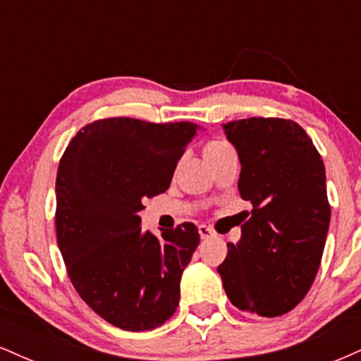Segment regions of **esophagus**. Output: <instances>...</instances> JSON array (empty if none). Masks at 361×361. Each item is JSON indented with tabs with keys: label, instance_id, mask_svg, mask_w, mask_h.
Instances as JSON below:
<instances>
[{
	"label": "esophagus",
	"instance_id": "obj_1",
	"mask_svg": "<svg viewBox=\"0 0 361 361\" xmlns=\"http://www.w3.org/2000/svg\"><path fill=\"white\" fill-rule=\"evenodd\" d=\"M198 234H200L202 239H209V238H212L215 233H214V229H210L209 226H205V224H200V226H198Z\"/></svg>",
	"mask_w": 361,
	"mask_h": 361
}]
</instances>
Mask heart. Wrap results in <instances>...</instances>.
Returning <instances> with one entry per match:
<instances>
[{
	"mask_svg": "<svg viewBox=\"0 0 361 361\" xmlns=\"http://www.w3.org/2000/svg\"><path fill=\"white\" fill-rule=\"evenodd\" d=\"M222 146H226V142H210V144H207V147H205V152H207V151H212V149L222 147Z\"/></svg>",
	"mask_w": 361,
	"mask_h": 361,
	"instance_id": "heart-1",
	"label": "heart"
}]
</instances>
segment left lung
<instances>
[{"mask_svg":"<svg viewBox=\"0 0 361 361\" xmlns=\"http://www.w3.org/2000/svg\"><path fill=\"white\" fill-rule=\"evenodd\" d=\"M241 161V241L227 243L217 271L238 309L275 317L307 295L316 279L331 205L326 169L312 139L287 118L251 117L224 123Z\"/></svg>","mask_w":361,"mask_h":361,"instance_id":"obj_1","label":"left lung"}]
</instances>
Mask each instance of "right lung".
<instances>
[{
	"label": "right lung",
	"instance_id": "obj_1",
	"mask_svg": "<svg viewBox=\"0 0 361 361\" xmlns=\"http://www.w3.org/2000/svg\"><path fill=\"white\" fill-rule=\"evenodd\" d=\"M197 130L192 122L102 118L61 157L57 246L81 299L120 329H154L180 304L181 273L200 243L197 226L183 222L157 238L140 229L137 214L169 188Z\"/></svg>",
	"mask_w": 361,
	"mask_h": 361
}]
</instances>
